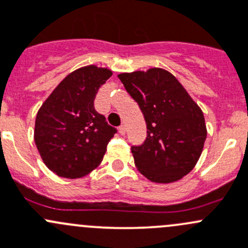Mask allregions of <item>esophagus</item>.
I'll use <instances>...</instances> for the list:
<instances>
[{"label":"esophagus","mask_w":248,"mask_h":248,"mask_svg":"<svg viewBox=\"0 0 248 248\" xmlns=\"http://www.w3.org/2000/svg\"><path fill=\"white\" fill-rule=\"evenodd\" d=\"M119 132L122 134V136H124V134L126 133V127H124V124H121V126L119 127Z\"/></svg>","instance_id":"1"}]
</instances>
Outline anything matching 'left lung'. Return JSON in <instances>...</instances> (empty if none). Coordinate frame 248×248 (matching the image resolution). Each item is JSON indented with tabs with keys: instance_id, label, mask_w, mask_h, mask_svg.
Listing matches in <instances>:
<instances>
[{
	"instance_id": "left-lung-1",
	"label": "left lung",
	"mask_w": 248,
	"mask_h": 248,
	"mask_svg": "<svg viewBox=\"0 0 248 248\" xmlns=\"http://www.w3.org/2000/svg\"><path fill=\"white\" fill-rule=\"evenodd\" d=\"M119 78L138 103L146 122V139L132 146L139 172L154 183L177 182L200 158L207 137L202 110L167 70L120 74Z\"/></svg>"
}]
</instances>
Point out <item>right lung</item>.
Wrapping results in <instances>:
<instances>
[{"instance_id":"right-lung-1","label":"right lung","mask_w":248,"mask_h":248,"mask_svg":"<svg viewBox=\"0 0 248 248\" xmlns=\"http://www.w3.org/2000/svg\"><path fill=\"white\" fill-rule=\"evenodd\" d=\"M112 75L107 68L87 65L69 74L36 115V148L45 165L59 177L80 178L102 162L116 133L95 111L98 90Z\"/></svg>"}]
</instances>
